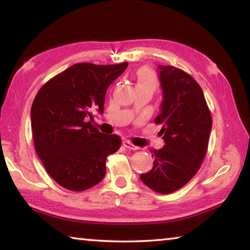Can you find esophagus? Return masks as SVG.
I'll list each match as a JSON object with an SVG mask.
<instances>
[{
    "mask_svg": "<svg viewBox=\"0 0 250 250\" xmlns=\"http://www.w3.org/2000/svg\"><path fill=\"white\" fill-rule=\"evenodd\" d=\"M122 145H124L126 149L129 150H138V146H135L132 142H130L129 140H125L124 142H122Z\"/></svg>",
    "mask_w": 250,
    "mask_h": 250,
    "instance_id": "obj_1",
    "label": "esophagus"
}]
</instances>
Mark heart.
Instances as JSON below:
<instances>
[{
    "mask_svg": "<svg viewBox=\"0 0 250 250\" xmlns=\"http://www.w3.org/2000/svg\"><path fill=\"white\" fill-rule=\"evenodd\" d=\"M138 84H143V86H149L155 89L158 84V79H156L155 74L149 68H142L138 73Z\"/></svg>",
    "mask_w": 250,
    "mask_h": 250,
    "instance_id": "heart-1",
    "label": "heart"
}]
</instances>
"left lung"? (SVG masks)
Segmentation results:
<instances>
[{
	"instance_id": "obj_1",
	"label": "left lung",
	"mask_w": 250,
	"mask_h": 250,
	"mask_svg": "<svg viewBox=\"0 0 250 250\" xmlns=\"http://www.w3.org/2000/svg\"><path fill=\"white\" fill-rule=\"evenodd\" d=\"M163 91L161 125L164 146L152 150L153 167L140 175L147 188L170 194L183 188L196 174L204 160L211 130V116L200 84L191 75L173 66L159 67Z\"/></svg>"
}]
</instances>
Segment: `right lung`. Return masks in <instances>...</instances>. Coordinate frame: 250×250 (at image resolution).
<instances>
[{
	"instance_id": "right-lung-1",
	"label": "right lung",
	"mask_w": 250,
	"mask_h": 250,
	"mask_svg": "<svg viewBox=\"0 0 250 250\" xmlns=\"http://www.w3.org/2000/svg\"><path fill=\"white\" fill-rule=\"evenodd\" d=\"M128 62H79L48 80L31 110L36 153L50 177L69 191L80 192L103 181L105 159L119 150L117 134L104 135L91 125L92 111L104 112L108 87Z\"/></svg>"
}]
</instances>
